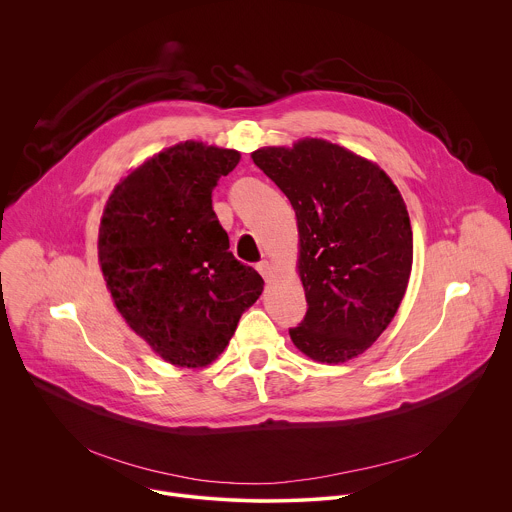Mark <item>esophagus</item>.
I'll return each mask as SVG.
<instances>
[{
	"label": "esophagus",
	"instance_id": "esophagus-1",
	"mask_svg": "<svg viewBox=\"0 0 512 512\" xmlns=\"http://www.w3.org/2000/svg\"><path fill=\"white\" fill-rule=\"evenodd\" d=\"M257 271H259V273L263 275V279L267 281V279H271V275H273V265L263 259V261L257 263Z\"/></svg>",
	"mask_w": 512,
	"mask_h": 512
}]
</instances>
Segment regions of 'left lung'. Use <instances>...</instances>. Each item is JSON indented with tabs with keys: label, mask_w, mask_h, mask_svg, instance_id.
Listing matches in <instances>:
<instances>
[{
	"label": "left lung",
	"mask_w": 512,
	"mask_h": 512,
	"mask_svg": "<svg viewBox=\"0 0 512 512\" xmlns=\"http://www.w3.org/2000/svg\"><path fill=\"white\" fill-rule=\"evenodd\" d=\"M251 158L298 216L308 312L289 328L291 340L330 364L362 354L393 320L411 273L413 233L397 186L373 162L324 139Z\"/></svg>",
	"instance_id": "left-lung-1"
}]
</instances>
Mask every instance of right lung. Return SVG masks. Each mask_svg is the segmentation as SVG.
Returning <instances> with one entry per match:
<instances>
[{"label":"right lung","instance_id":"right-lung-1","mask_svg":"<svg viewBox=\"0 0 512 512\" xmlns=\"http://www.w3.org/2000/svg\"><path fill=\"white\" fill-rule=\"evenodd\" d=\"M241 154L178 143L109 196L99 261L125 322L176 367H206L261 296V275L235 259L212 190Z\"/></svg>","mask_w":512,"mask_h":512}]
</instances>
